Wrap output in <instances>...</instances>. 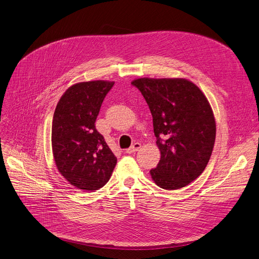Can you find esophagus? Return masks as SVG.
<instances>
[{
	"mask_svg": "<svg viewBox=\"0 0 259 259\" xmlns=\"http://www.w3.org/2000/svg\"><path fill=\"white\" fill-rule=\"evenodd\" d=\"M140 148H141V143H139V142H135V143H133V144H132V147H131V148H128L125 152H126L127 154H132V153H135V152H137Z\"/></svg>",
	"mask_w": 259,
	"mask_h": 259,
	"instance_id": "34e87169",
	"label": "esophagus"
}]
</instances>
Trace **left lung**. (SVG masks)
Returning a JSON list of instances; mask_svg holds the SVG:
<instances>
[{"mask_svg": "<svg viewBox=\"0 0 259 259\" xmlns=\"http://www.w3.org/2000/svg\"><path fill=\"white\" fill-rule=\"evenodd\" d=\"M132 85L149 105L160 151L152 180L162 189L185 187L200 177L211 156L215 121L209 102L185 78L142 77Z\"/></svg>", "mask_w": 259, "mask_h": 259, "instance_id": "1", "label": "left lung"}]
</instances>
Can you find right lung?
I'll return each mask as SVG.
<instances>
[{"mask_svg":"<svg viewBox=\"0 0 259 259\" xmlns=\"http://www.w3.org/2000/svg\"><path fill=\"white\" fill-rule=\"evenodd\" d=\"M113 81L71 86L60 98L52 122V150L59 173L75 188L94 191L110 179L117 157L96 128V120Z\"/></svg>","mask_w":259,"mask_h":259,"instance_id":"right-lung-1","label":"right lung"}]
</instances>
